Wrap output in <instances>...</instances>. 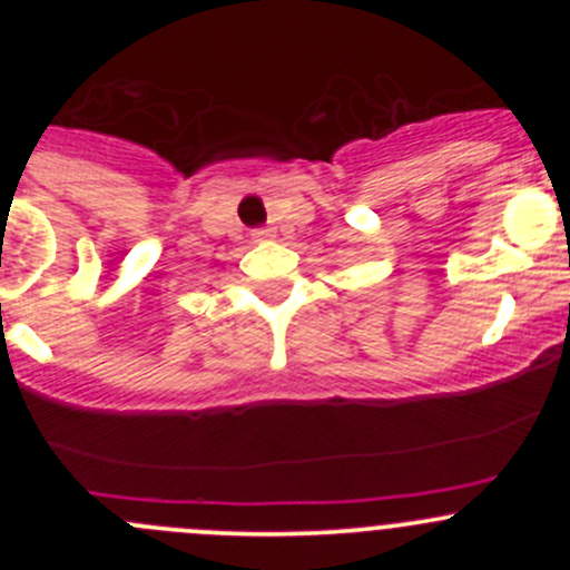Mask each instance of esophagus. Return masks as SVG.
<instances>
[{
	"instance_id": "esophagus-1",
	"label": "esophagus",
	"mask_w": 570,
	"mask_h": 570,
	"mask_svg": "<svg viewBox=\"0 0 570 570\" xmlns=\"http://www.w3.org/2000/svg\"><path fill=\"white\" fill-rule=\"evenodd\" d=\"M275 234L269 232V228H258V232H253V239H256V243H264V239H273Z\"/></svg>"
}]
</instances>
